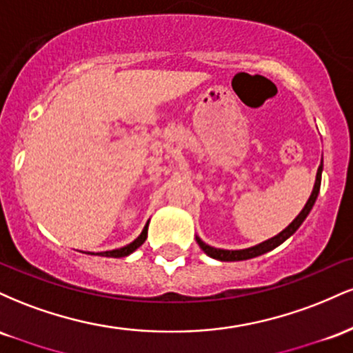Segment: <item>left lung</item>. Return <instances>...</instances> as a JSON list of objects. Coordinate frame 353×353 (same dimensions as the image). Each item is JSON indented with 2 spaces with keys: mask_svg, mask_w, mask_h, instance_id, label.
<instances>
[{
  "mask_svg": "<svg viewBox=\"0 0 353 353\" xmlns=\"http://www.w3.org/2000/svg\"><path fill=\"white\" fill-rule=\"evenodd\" d=\"M322 168L323 165L320 164L319 165V171H317V177H315V184H314V190H312L309 201H307V204L303 205V209L301 210V214H299L297 217L294 219L292 222H290L289 225H287L285 229L282 230L281 234H277V236L269 239V241H264L261 242V244L254 245V247H249V249H241V250H225V249H216V247H210L205 244V242H202L199 237H196L197 244L202 250H204L205 254L209 255V257L212 259H217V261H222V262H236V261H247V259H254L257 257V255H262L265 252H269V250L275 249L277 245H281L283 241H287L292 234L297 230L302 225V222L305 221V217L309 216V212L314 208L315 201H317V196H319V190H320V181H322Z\"/></svg>",
  "mask_w": 353,
  "mask_h": 353,
  "instance_id": "8db88e82",
  "label": "left lung"
}]
</instances>
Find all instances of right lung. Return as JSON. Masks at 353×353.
Masks as SVG:
<instances>
[{
    "label": "right lung",
    "mask_w": 353,
    "mask_h": 353,
    "mask_svg": "<svg viewBox=\"0 0 353 353\" xmlns=\"http://www.w3.org/2000/svg\"><path fill=\"white\" fill-rule=\"evenodd\" d=\"M148 225H149V222L144 225V229H143V232H141V236L137 237L136 241H132L131 244L121 247V249L106 250V252H99V254H96V255H103V257H116V259H117V257H125V255L132 254V252H134V250L137 249V247H141V245L144 244L145 237H148Z\"/></svg>",
    "instance_id": "add662e5"
}]
</instances>
